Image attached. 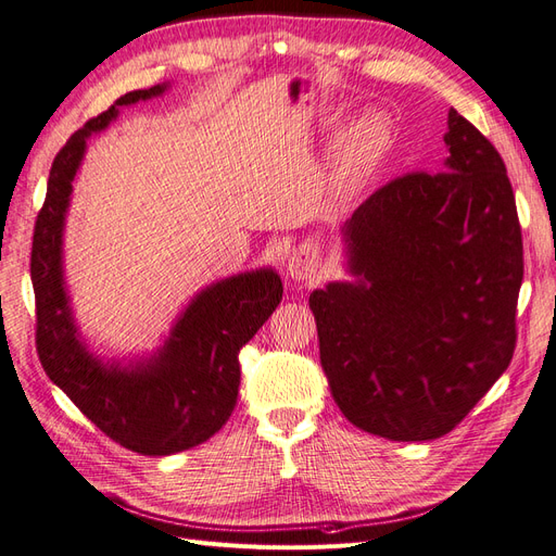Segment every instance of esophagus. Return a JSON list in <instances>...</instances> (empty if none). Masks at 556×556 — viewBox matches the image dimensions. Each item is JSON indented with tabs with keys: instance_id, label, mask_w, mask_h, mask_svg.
I'll return each mask as SVG.
<instances>
[{
	"instance_id": "esophagus-1",
	"label": "esophagus",
	"mask_w": 556,
	"mask_h": 556,
	"mask_svg": "<svg viewBox=\"0 0 556 556\" xmlns=\"http://www.w3.org/2000/svg\"><path fill=\"white\" fill-rule=\"evenodd\" d=\"M288 271L294 280H301V282H311L319 276V266H317V260H315V252L313 250H296L292 260H290V266Z\"/></svg>"
}]
</instances>
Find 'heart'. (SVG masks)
Instances as JSON below:
<instances>
[{"label": "heart", "instance_id": "b5f03b06", "mask_svg": "<svg viewBox=\"0 0 556 556\" xmlns=\"http://www.w3.org/2000/svg\"><path fill=\"white\" fill-rule=\"evenodd\" d=\"M382 143V127L366 123L359 127L357 139H352L341 157V176L345 182H357L374 162L378 146Z\"/></svg>", "mask_w": 556, "mask_h": 556}]
</instances>
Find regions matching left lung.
<instances>
[{"mask_svg":"<svg viewBox=\"0 0 556 556\" xmlns=\"http://www.w3.org/2000/svg\"><path fill=\"white\" fill-rule=\"evenodd\" d=\"M443 139L441 172L390 180L343 225L357 280L308 299L336 406L390 441L450 433L517 341L525 257L506 164L454 109Z\"/></svg>","mask_w":556,"mask_h":556,"instance_id":"1","label":"left lung"}]
</instances>
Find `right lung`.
Wrapping results in <instances>:
<instances>
[{
	"instance_id": "1",
	"label": "right lung",
	"mask_w": 556,
	"mask_h": 556,
	"mask_svg": "<svg viewBox=\"0 0 556 556\" xmlns=\"http://www.w3.org/2000/svg\"><path fill=\"white\" fill-rule=\"evenodd\" d=\"M166 86L134 90L83 125L50 166L37 215L29 274L37 299V352L46 376L111 441L166 457L220 431L237 406L241 348L282 299L274 268L225 278L201 290L153 357L104 364L80 341L62 271V231L72 180L90 134L109 127L117 109L160 97Z\"/></svg>"
}]
</instances>
